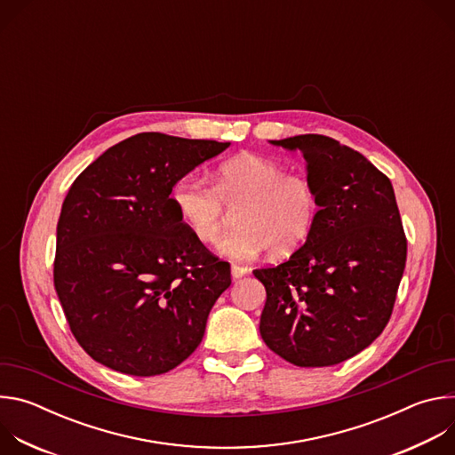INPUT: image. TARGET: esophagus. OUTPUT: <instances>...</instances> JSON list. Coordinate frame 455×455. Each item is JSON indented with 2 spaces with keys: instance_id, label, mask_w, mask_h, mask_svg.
<instances>
[{
  "instance_id": "1",
  "label": "esophagus",
  "mask_w": 455,
  "mask_h": 455,
  "mask_svg": "<svg viewBox=\"0 0 455 455\" xmlns=\"http://www.w3.org/2000/svg\"><path fill=\"white\" fill-rule=\"evenodd\" d=\"M230 274H232V279H241L248 274V268L244 267H239V265H232L230 267Z\"/></svg>"
}]
</instances>
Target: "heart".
Listing matches in <instances>:
<instances>
[{
    "mask_svg": "<svg viewBox=\"0 0 455 455\" xmlns=\"http://www.w3.org/2000/svg\"><path fill=\"white\" fill-rule=\"evenodd\" d=\"M180 221L200 243H216L235 209V227L218 243V251L248 261L268 248L286 255L300 248L318 216L313 181L253 153L237 155L212 172V187L198 176H183L171 192Z\"/></svg>",
    "mask_w": 455,
    "mask_h": 455,
    "instance_id": "b5f03b06",
    "label": "heart"
}]
</instances>
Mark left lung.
Masks as SVG:
<instances>
[{
    "label": "left lung",
    "instance_id": "obj_1",
    "mask_svg": "<svg viewBox=\"0 0 455 455\" xmlns=\"http://www.w3.org/2000/svg\"><path fill=\"white\" fill-rule=\"evenodd\" d=\"M270 144L302 153L318 216L286 263L253 270L267 290L259 331L293 365H335L371 346L391 318L407 261L395 188L335 139L299 135Z\"/></svg>",
    "mask_w": 455,
    "mask_h": 455
}]
</instances>
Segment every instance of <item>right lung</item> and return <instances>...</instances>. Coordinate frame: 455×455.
I'll return each mask as SVG.
<instances>
[{
  "label": "right lung",
  "mask_w": 455,
  "mask_h": 455,
  "mask_svg": "<svg viewBox=\"0 0 455 455\" xmlns=\"http://www.w3.org/2000/svg\"><path fill=\"white\" fill-rule=\"evenodd\" d=\"M230 142L140 133L88 165L64 198L53 284L70 330L99 363L164 374L192 355L230 286L220 261L180 221L178 180Z\"/></svg>",
  "instance_id": "1"
}]
</instances>
